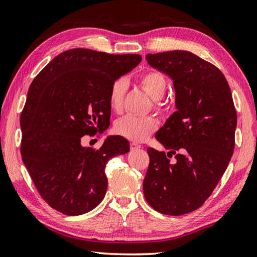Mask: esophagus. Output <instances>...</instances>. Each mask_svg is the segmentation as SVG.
<instances>
[{
  "instance_id": "1",
  "label": "esophagus",
  "mask_w": 257,
  "mask_h": 257,
  "mask_svg": "<svg viewBox=\"0 0 257 257\" xmlns=\"http://www.w3.org/2000/svg\"><path fill=\"white\" fill-rule=\"evenodd\" d=\"M130 147H131V150H132V151H135V150H139V149H141L142 147H141V145H140V144H138V143H131V145H130Z\"/></svg>"
}]
</instances>
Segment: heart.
<instances>
[{
    "mask_svg": "<svg viewBox=\"0 0 257 257\" xmlns=\"http://www.w3.org/2000/svg\"><path fill=\"white\" fill-rule=\"evenodd\" d=\"M139 84L150 97L153 98V107L162 113L166 109V103L162 97L167 93L168 81L166 76L157 69H148L139 77ZM127 90V81L125 78H117L110 85L108 93L109 107L115 113L122 112L124 97ZM159 123L156 117L149 116L126 115L118 118L114 124V132L119 137L133 142L144 141L150 134L156 132Z\"/></svg>",
    "mask_w": 257,
    "mask_h": 257,
    "instance_id": "heart-1",
    "label": "heart"
}]
</instances>
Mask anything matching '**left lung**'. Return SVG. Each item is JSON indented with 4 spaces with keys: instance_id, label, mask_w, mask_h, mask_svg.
Here are the masks:
<instances>
[{
    "instance_id": "left-lung-1",
    "label": "left lung",
    "mask_w": 257,
    "mask_h": 257,
    "mask_svg": "<svg viewBox=\"0 0 257 257\" xmlns=\"http://www.w3.org/2000/svg\"><path fill=\"white\" fill-rule=\"evenodd\" d=\"M147 60L172 78L177 112L156 134L168 152L148 148L144 197L161 214L185 215L204 205L226 171L235 148L236 109L222 72L192 52L149 53Z\"/></svg>"
}]
</instances>
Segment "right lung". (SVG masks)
Returning a JSON list of instances; mask_svg holds the SVG:
<instances>
[{
    "label": "right lung",
    "mask_w": 257,
    "mask_h": 257,
    "mask_svg": "<svg viewBox=\"0 0 257 257\" xmlns=\"http://www.w3.org/2000/svg\"><path fill=\"white\" fill-rule=\"evenodd\" d=\"M140 55L70 49L58 55L30 85L21 113V156L43 200L68 216L99 205L107 189L109 159L130 151L118 135L99 149L81 138L109 126L108 93L113 81L137 67Z\"/></svg>",
    "instance_id": "1"
}]
</instances>
